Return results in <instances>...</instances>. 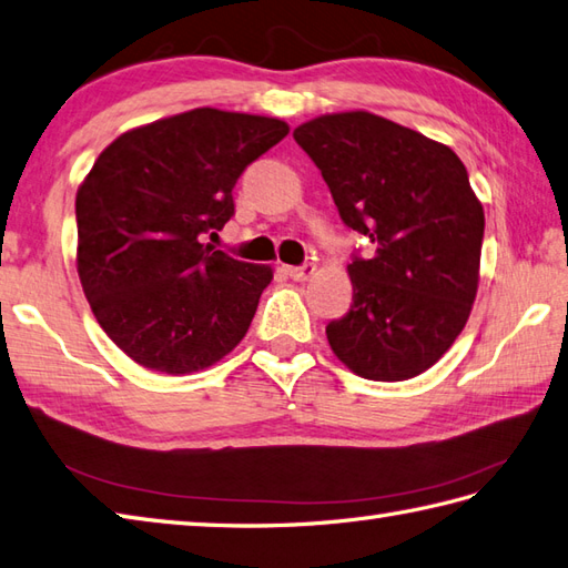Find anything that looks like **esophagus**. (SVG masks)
<instances>
[{
    "instance_id": "esophagus-1",
    "label": "esophagus",
    "mask_w": 568,
    "mask_h": 568,
    "mask_svg": "<svg viewBox=\"0 0 568 568\" xmlns=\"http://www.w3.org/2000/svg\"><path fill=\"white\" fill-rule=\"evenodd\" d=\"M286 274L292 276L294 282H308L315 274V265L313 262H303V265H298V267H286Z\"/></svg>"
}]
</instances>
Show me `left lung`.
<instances>
[{
    "label": "left lung",
    "mask_w": 568,
    "mask_h": 568,
    "mask_svg": "<svg viewBox=\"0 0 568 568\" xmlns=\"http://www.w3.org/2000/svg\"><path fill=\"white\" fill-rule=\"evenodd\" d=\"M296 144L321 169L344 224L373 243L354 253L349 313L332 352L356 376L407 381L460 335L479 280L484 210L453 149L373 113L303 122Z\"/></svg>",
    "instance_id": "1"
}]
</instances>
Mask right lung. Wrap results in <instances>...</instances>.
<instances>
[{
  "label": "right lung",
  "instance_id": "1",
  "mask_svg": "<svg viewBox=\"0 0 568 568\" xmlns=\"http://www.w3.org/2000/svg\"><path fill=\"white\" fill-rule=\"evenodd\" d=\"M288 134L276 118L195 108L120 134L77 192V270L95 321L144 368L183 376L245 337L267 265L214 251L241 173Z\"/></svg>",
  "mask_w": 568,
  "mask_h": 568
}]
</instances>
